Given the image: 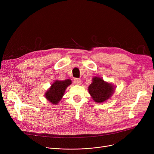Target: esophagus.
I'll return each instance as SVG.
<instances>
[{
  "mask_svg": "<svg viewBox=\"0 0 154 154\" xmlns=\"http://www.w3.org/2000/svg\"><path fill=\"white\" fill-rule=\"evenodd\" d=\"M74 83L75 84H77V85H80V84H81V80H80V79H77V78H75V79H74Z\"/></svg>",
  "mask_w": 154,
  "mask_h": 154,
  "instance_id": "1",
  "label": "esophagus"
}]
</instances>
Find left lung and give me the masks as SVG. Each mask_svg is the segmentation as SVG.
<instances>
[{
	"label": "left lung",
	"instance_id": "obj_1",
	"mask_svg": "<svg viewBox=\"0 0 154 154\" xmlns=\"http://www.w3.org/2000/svg\"><path fill=\"white\" fill-rule=\"evenodd\" d=\"M92 80L88 91L92 99L99 103L110 99L114 93L116 87L110 82L104 81L100 77H94Z\"/></svg>",
	"mask_w": 154,
	"mask_h": 154
}]
</instances>
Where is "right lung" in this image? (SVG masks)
Segmentation results:
<instances>
[{"label": "right lung", "instance_id": "add662e5", "mask_svg": "<svg viewBox=\"0 0 154 154\" xmlns=\"http://www.w3.org/2000/svg\"><path fill=\"white\" fill-rule=\"evenodd\" d=\"M71 84L72 80L70 79L55 80L45 93V97L53 105H57L62 99L66 88Z\"/></svg>", "mask_w": 154, "mask_h": 154}]
</instances>
